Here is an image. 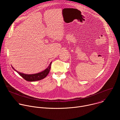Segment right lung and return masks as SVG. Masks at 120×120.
<instances>
[{
	"mask_svg": "<svg viewBox=\"0 0 120 120\" xmlns=\"http://www.w3.org/2000/svg\"><path fill=\"white\" fill-rule=\"evenodd\" d=\"M51 64H52V62L50 63L48 67L44 71H43L40 73L36 74H32V75L24 74H23V73H21L18 71H17L16 70H15L14 69L13 67H12V68L17 73H18L20 76H21L24 79H25L26 81H29V82H33V81L41 80L44 79V78H45L47 75L48 73H49V71L50 70V68H51Z\"/></svg>",
	"mask_w": 120,
	"mask_h": 120,
	"instance_id": "obj_1",
	"label": "right lung"
}]
</instances>
